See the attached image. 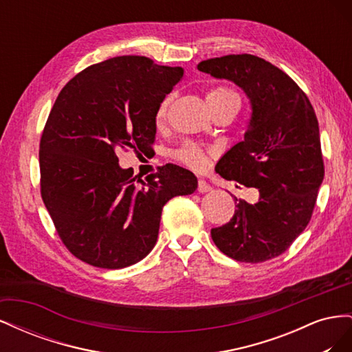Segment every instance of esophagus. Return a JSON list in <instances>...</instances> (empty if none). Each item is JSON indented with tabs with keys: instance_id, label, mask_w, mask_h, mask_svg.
Listing matches in <instances>:
<instances>
[{
	"instance_id": "1",
	"label": "esophagus",
	"mask_w": 352,
	"mask_h": 352,
	"mask_svg": "<svg viewBox=\"0 0 352 352\" xmlns=\"http://www.w3.org/2000/svg\"><path fill=\"white\" fill-rule=\"evenodd\" d=\"M197 190H198V192H201V194H204V192H208V190H211V186L206 182V180H198Z\"/></svg>"
}]
</instances>
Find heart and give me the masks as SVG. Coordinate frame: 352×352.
<instances>
[{
    "label": "heart",
    "mask_w": 352,
    "mask_h": 352,
    "mask_svg": "<svg viewBox=\"0 0 352 352\" xmlns=\"http://www.w3.org/2000/svg\"><path fill=\"white\" fill-rule=\"evenodd\" d=\"M207 101L211 109L220 107V105H229V104H236L239 107L241 104L239 95L233 89L225 87V85L212 87L207 94ZM170 102H172V97L168 95V97H166L158 105V109L155 111V119H154L158 127L164 126L167 120V111L170 107ZM175 157L177 162L185 164L189 168L197 170V172L206 170L210 162V153L197 144H185L182 148H179V150L175 153Z\"/></svg>",
    "instance_id": "obj_1"
}]
</instances>
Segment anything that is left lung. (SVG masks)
<instances>
[{"mask_svg": "<svg viewBox=\"0 0 352 352\" xmlns=\"http://www.w3.org/2000/svg\"><path fill=\"white\" fill-rule=\"evenodd\" d=\"M197 67L235 82L251 100L243 141L220 158L216 172L260 190L255 204L233 197L235 214L226 225L211 229V238L236 261L279 257L307 228L324 176L313 105L283 70L257 56L208 58Z\"/></svg>", "mask_w": 352, "mask_h": 352, "instance_id": "8db88e82", "label": "left lung"}]
</instances>
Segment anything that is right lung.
<instances>
[{"instance_id":"obj_1","label":"right lung","mask_w":352,"mask_h":352,"mask_svg":"<svg viewBox=\"0 0 352 352\" xmlns=\"http://www.w3.org/2000/svg\"><path fill=\"white\" fill-rule=\"evenodd\" d=\"M182 76V67L122 56L87 67L60 91L39 142V185L76 258L101 269L141 261L154 248L166 202L197 189L184 167L166 164L142 180L117 157L151 148L155 111Z\"/></svg>"}]
</instances>
